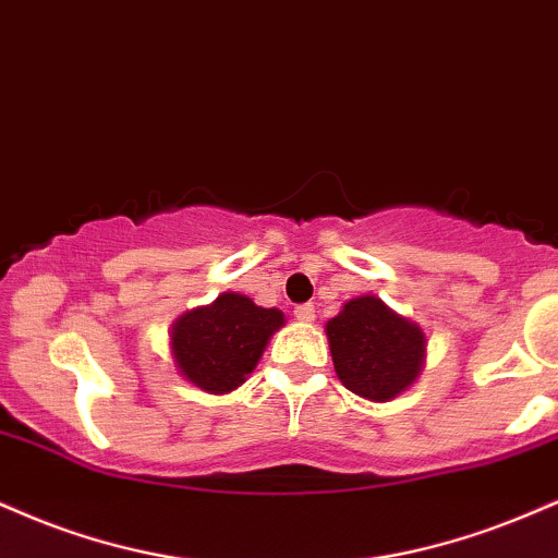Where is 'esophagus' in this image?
I'll return each instance as SVG.
<instances>
[{"mask_svg": "<svg viewBox=\"0 0 558 558\" xmlns=\"http://www.w3.org/2000/svg\"><path fill=\"white\" fill-rule=\"evenodd\" d=\"M293 317L299 322H314V306L312 304H301L293 308Z\"/></svg>", "mask_w": 558, "mask_h": 558, "instance_id": "34e87169", "label": "esophagus"}]
</instances>
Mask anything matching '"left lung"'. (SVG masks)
Here are the masks:
<instances>
[{"label": "left lung", "instance_id": "obj_1", "mask_svg": "<svg viewBox=\"0 0 558 558\" xmlns=\"http://www.w3.org/2000/svg\"><path fill=\"white\" fill-rule=\"evenodd\" d=\"M335 374L359 398L395 400L415 385L426 366V332L418 322L402 317L385 301L351 299L325 325Z\"/></svg>", "mask_w": 558, "mask_h": 558}]
</instances>
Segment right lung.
I'll list each match as a JSON object with an SVG mask.
<instances>
[{"instance_id": "right-lung-1", "label": "right lung", "mask_w": 558, "mask_h": 558, "mask_svg": "<svg viewBox=\"0 0 558 558\" xmlns=\"http://www.w3.org/2000/svg\"><path fill=\"white\" fill-rule=\"evenodd\" d=\"M286 314L226 291L213 304L184 312L169 330L177 372L203 392L226 395L241 387L259 364Z\"/></svg>"}]
</instances>
